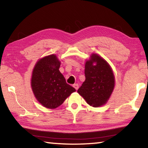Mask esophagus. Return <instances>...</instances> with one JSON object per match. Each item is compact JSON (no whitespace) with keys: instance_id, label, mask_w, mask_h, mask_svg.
Wrapping results in <instances>:
<instances>
[{"instance_id":"1","label":"esophagus","mask_w":148,"mask_h":148,"mask_svg":"<svg viewBox=\"0 0 148 148\" xmlns=\"http://www.w3.org/2000/svg\"><path fill=\"white\" fill-rule=\"evenodd\" d=\"M73 87H74L75 89H76V90H77V89H78L79 86H78V84H75L73 85Z\"/></svg>"}]
</instances>
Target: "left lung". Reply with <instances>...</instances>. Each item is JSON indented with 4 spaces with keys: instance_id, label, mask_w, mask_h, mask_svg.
<instances>
[{
    "instance_id": "8db88e82",
    "label": "left lung",
    "mask_w": 148,
    "mask_h": 148,
    "mask_svg": "<svg viewBox=\"0 0 148 148\" xmlns=\"http://www.w3.org/2000/svg\"><path fill=\"white\" fill-rule=\"evenodd\" d=\"M85 76L86 80L77 92L90 106L99 107L106 104L115 85L114 76L110 65L98 55L92 54L90 60L86 62Z\"/></svg>"
}]
</instances>
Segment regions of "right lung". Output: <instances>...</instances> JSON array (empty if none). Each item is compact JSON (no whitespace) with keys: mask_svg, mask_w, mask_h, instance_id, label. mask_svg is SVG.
Instances as JSON below:
<instances>
[{"mask_svg":"<svg viewBox=\"0 0 148 148\" xmlns=\"http://www.w3.org/2000/svg\"><path fill=\"white\" fill-rule=\"evenodd\" d=\"M60 64L56 55H51L39 60L32 72V91L40 103L47 108H56L76 91L60 72Z\"/></svg>","mask_w":148,"mask_h":148,"instance_id":"add662e5","label":"right lung"}]
</instances>
